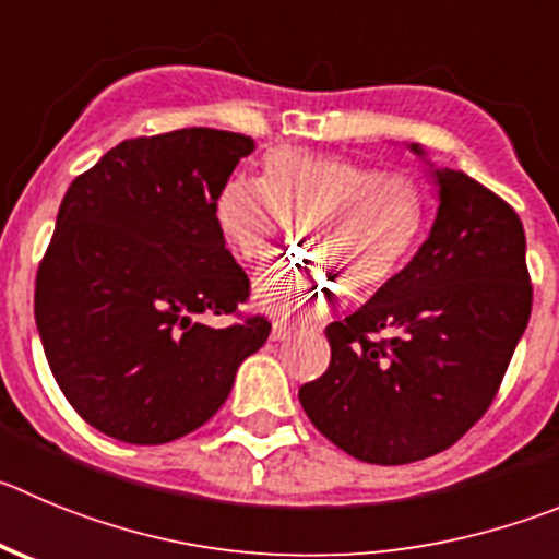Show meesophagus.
Instances as JSON below:
<instances>
[{
    "label": "esophagus",
    "mask_w": 559,
    "mask_h": 559,
    "mask_svg": "<svg viewBox=\"0 0 559 559\" xmlns=\"http://www.w3.org/2000/svg\"><path fill=\"white\" fill-rule=\"evenodd\" d=\"M297 331V322H289V320H284V317H281V320H275V325H273V338H289L292 333Z\"/></svg>",
    "instance_id": "34e87169"
}]
</instances>
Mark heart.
Here are the masks:
<instances>
[{"label": "heart", "instance_id": "heart-1", "mask_svg": "<svg viewBox=\"0 0 559 559\" xmlns=\"http://www.w3.org/2000/svg\"><path fill=\"white\" fill-rule=\"evenodd\" d=\"M425 221L416 176L300 148L267 151L259 181L234 176L215 198L221 239L245 264L267 262L297 226L304 259L255 284L275 311L325 306L338 289L372 297L408 262Z\"/></svg>", "mask_w": 559, "mask_h": 559}]
</instances>
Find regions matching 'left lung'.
<instances>
[{
	"label": "left lung",
	"instance_id": "left-lung-1",
	"mask_svg": "<svg viewBox=\"0 0 559 559\" xmlns=\"http://www.w3.org/2000/svg\"><path fill=\"white\" fill-rule=\"evenodd\" d=\"M436 179L441 206L427 242L367 306L325 328L331 364L300 385L311 425L378 466L461 441L491 408L530 322L515 209L463 170Z\"/></svg>",
	"mask_w": 559,
	"mask_h": 559
}]
</instances>
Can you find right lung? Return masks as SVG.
<instances>
[{
	"label": "right lung",
	"mask_w": 559,
	"mask_h": 559,
	"mask_svg": "<svg viewBox=\"0 0 559 559\" xmlns=\"http://www.w3.org/2000/svg\"><path fill=\"white\" fill-rule=\"evenodd\" d=\"M253 140L176 129L115 145L76 176L35 278V322L71 408L127 444L212 419L273 322L215 226L217 190ZM201 316H231L212 329Z\"/></svg>",
	"instance_id": "obj_1"
}]
</instances>
